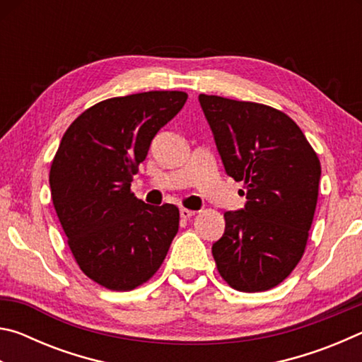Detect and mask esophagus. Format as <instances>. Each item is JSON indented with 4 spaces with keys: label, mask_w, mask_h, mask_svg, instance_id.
Here are the masks:
<instances>
[{
    "label": "esophagus",
    "mask_w": 362,
    "mask_h": 362,
    "mask_svg": "<svg viewBox=\"0 0 362 362\" xmlns=\"http://www.w3.org/2000/svg\"><path fill=\"white\" fill-rule=\"evenodd\" d=\"M194 211H192V209H185V207H182V209H180V217L182 218H189V217H193L194 216Z\"/></svg>",
    "instance_id": "34e87169"
}]
</instances>
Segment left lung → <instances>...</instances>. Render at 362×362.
<instances>
[{
  "mask_svg": "<svg viewBox=\"0 0 362 362\" xmlns=\"http://www.w3.org/2000/svg\"><path fill=\"white\" fill-rule=\"evenodd\" d=\"M226 174L246 204L225 212L212 246L220 276L241 292L273 289L302 260L313 223L321 163L286 113L255 102L199 94ZM241 193L244 192L241 189Z\"/></svg>",
  "mask_w": 362,
  "mask_h": 362,
  "instance_id": "obj_1",
  "label": "left lung"
}]
</instances>
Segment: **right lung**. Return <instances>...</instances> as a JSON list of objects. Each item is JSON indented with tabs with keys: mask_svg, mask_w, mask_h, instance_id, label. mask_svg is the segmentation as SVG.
<instances>
[{
	"mask_svg": "<svg viewBox=\"0 0 362 362\" xmlns=\"http://www.w3.org/2000/svg\"><path fill=\"white\" fill-rule=\"evenodd\" d=\"M187 99L150 90L95 103L71 122L52 159L51 196L69 247L86 276L110 291L153 278L179 231V207L145 204L131 182Z\"/></svg>",
	"mask_w": 362,
	"mask_h": 362,
	"instance_id": "right-lung-1",
	"label": "right lung"
}]
</instances>
